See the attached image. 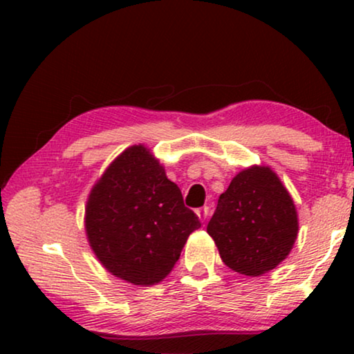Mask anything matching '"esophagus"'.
Instances as JSON below:
<instances>
[{"label": "esophagus", "instance_id": "esophagus-1", "mask_svg": "<svg viewBox=\"0 0 354 354\" xmlns=\"http://www.w3.org/2000/svg\"><path fill=\"white\" fill-rule=\"evenodd\" d=\"M196 216L200 217L201 222H205L207 219V216H209V207L203 206V207H200V209H196Z\"/></svg>", "mask_w": 354, "mask_h": 354}]
</instances>
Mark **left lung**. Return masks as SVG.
Wrapping results in <instances>:
<instances>
[{"instance_id":"8db88e82","label":"left lung","mask_w":354,"mask_h":354,"mask_svg":"<svg viewBox=\"0 0 354 354\" xmlns=\"http://www.w3.org/2000/svg\"><path fill=\"white\" fill-rule=\"evenodd\" d=\"M207 234L235 272L259 277L277 268L298 236L293 198L269 166H251L219 196Z\"/></svg>"}]
</instances>
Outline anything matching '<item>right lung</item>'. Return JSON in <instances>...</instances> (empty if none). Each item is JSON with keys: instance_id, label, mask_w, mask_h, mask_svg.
<instances>
[{"instance_id": "right-lung-1", "label": "right lung", "mask_w": 354, "mask_h": 354, "mask_svg": "<svg viewBox=\"0 0 354 354\" xmlns=\"http://www.w3.org/2000/svg\"><path fill=\"white\" fill-rule=\"evenodd\" d=\"M200 227L145 145L129 147L109 164L85 206L86 239L101 266L142 287L171 274L188 235Z\"/></svg>"}]
</instances>
